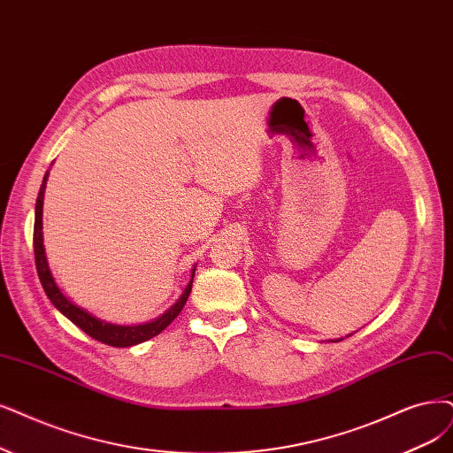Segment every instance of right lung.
I'll use <instances>...</instances> for the list:
<instances>
[{
	"instance_id": "obj_1",
	"label": "right lung",
	"mask_w": 453,
	"mask_h": 453,
	"mask_svg": "<svg viewBox=\"0 0 453 453\" xmlns=\"http://www.w3.org/2000/svg\"><path fill=\"white\" fill-rule=\"evenodd\" d=\"M46 180H48V172L42 179L41 190H39V196H37L35 226H33V252H35L37 274H39L41 286H42L46 296L52 300V304L66 317V319H71L78 328H81L83 332L88 334V336H91L93 340H96L100 343H106V345H111V347H132V345H138L142 342L155 338L157 334H160L167 325H170L175 319V317L180 313V310L184 308V304H187L188 295L192 291V280H194L196 266L192 269L190 283L187 286V289L182 291V295L179 296L177 303L170 310L164 311L160 317H157L155 321L145 323V325H136V326H123V325H111V323L96 319V317L91 315L89 311H86L83 308L76 306L74 303H71V300L61 293L52 273H50V266H48V261H46V252H44V244H42V199H44Z\"/></svg>"
}]
</instances>
